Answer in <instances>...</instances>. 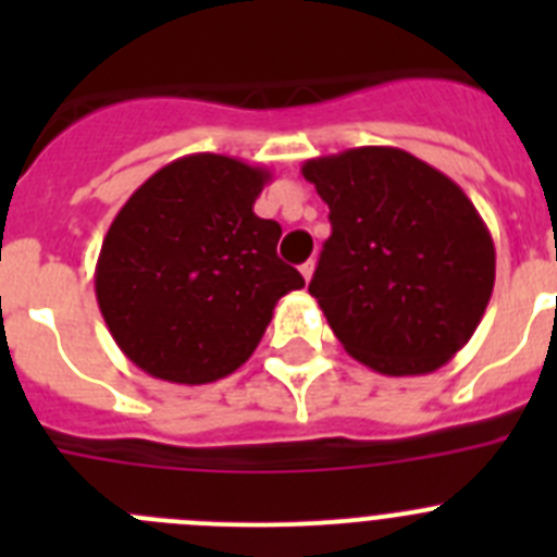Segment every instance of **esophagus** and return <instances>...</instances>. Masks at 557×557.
<instances>
[{"instance_id": "34e87169", "label": "esophagus", "mask_w": 557, "mask_h": 557, "mask_svg": "<svg viewBox=\"0 0 557 557\" xmlns=\"http://www.w3.org/2000/svg\"><path fill=\"white\" fill-rule=\"evenodd\" d=\"M312 273H314V259H309V262L301 264V275L309 282V278H312Z\"/></svg>"}]
</instances>
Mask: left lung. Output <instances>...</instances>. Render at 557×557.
Returning a JSON list of instances; mask_svg holds the SVG:
<instances>
[{
	"label": "left lung",
	"instance_id": "8db88e82",
	"mask_svg": "<svg viewBox=\"0 0 557 557\" xmlns=\"http://www.w3.org/2000/svg\"><path fill=\"white\" fill-rule=\"evenodd\" d=\"M332 236L309 284L348 354L385 376L446 366L480 326L496 250L466 191L398 147L309 159Z\"/></svg>",
	"mask_w": 557,
	"mask_h": 557
}]
</instances>
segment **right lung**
<instances>
[{
    "instance_id": "right-lung-1",
    "label": "right lung",
    "mask_w": 557,
    "mask_h": 557,
    "mask_svg": "<svg viewBox=\"0 0 557 557\" xmlns=\"http://www.w3.org/2000/svg\"><path fill=\"white\" fill-rule=\"evenodd\" d=\"M270 172L218 152L161 166L113 218L95 270L106 326L133 366L175 385L228 376L256 351L278 298L304 287L256 218Z\"/></svg>"
}]
</instances>
